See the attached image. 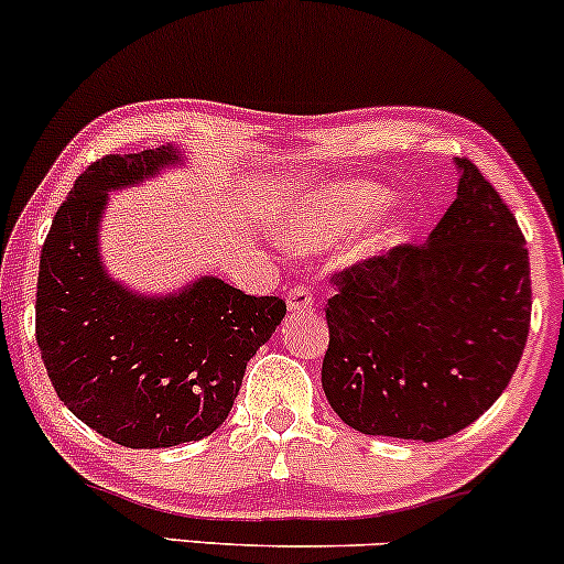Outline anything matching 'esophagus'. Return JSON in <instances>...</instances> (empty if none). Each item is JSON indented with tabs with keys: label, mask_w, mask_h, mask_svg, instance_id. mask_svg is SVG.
I'll use <instances>...</instances> for the list:
<instances>
[{
	"label": "esophagus",
	"mask_w": 564,
	"mask_h": 564,
	"mask_svg": "<svg viewBox=\"0 0 564 564\" xmlns=\"http://www.w3.org/2000/svg\"><path fill=\"white\" fill-rule=\"evenodd\" d=\"M286 302H289V313L294 315V313H307V310H313V294H310V289H304V286H296V289H291L289 291V296H286Z\"/></svg>",
	"instance_id": "obj_1"
}]
</instances>
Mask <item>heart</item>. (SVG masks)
<instances>
[{
	"label": "heart",
	"instance_id": "b5f03b06",
	"mask_svg": "<svg viewBox=\"0 0 564 564\" xmlns=\"http://www.w3.org/2000/svg\"><path fill=\"white\" fill-rule=\"evenodd\" d=\"M394 193L360 183L326 185L313 198L286 204L270 217L273 236L291 251H321L341 238L358 236L381 223L394 206ZM405 232L394 230L384 238L387 246L400 243Z\"/></svg>",
	"mask_w": 564,
	"mask_h": 564
}]
</instances>
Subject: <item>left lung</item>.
I'll return each instance as SVG.
<instances>
[{
  "label": "left lung",
  "mask_w": 564,
  "mask_h": 564,
  "mask_svg": "<svg viewBox=\"0 0 564 564\" xmlns=\"http://www.w3.org/2000/svg\"><path fill=\"white\" fill-rule=\"evenodd\" d=\"M430 241L334 278L323 392L364 435L435 440L480 419L517 371L530 262L509 206L467 159Z\"/></svg>",
  "instance_id": "obj_1"
}]
</instances>
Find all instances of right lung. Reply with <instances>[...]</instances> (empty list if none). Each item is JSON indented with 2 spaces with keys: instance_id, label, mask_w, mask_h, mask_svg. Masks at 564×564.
<instances>
[{
  "instance_id": "obj_1",
  "label": "right lung",
  "mask_w": 564,
  "mask_h": 564,
  "mask_svg": "<svg viewBox=\"0 0 564 564\" xmlns=\"http://www.w3.org/2000/svg\"><path fill=\"white\" fill-rule=\"evenodd\" d=\"M177 145L106 156L70 187L42 246L36 341L63 405L124 448H170L217 430L246 364L286 315L217 275L140 294L108 275L100 225L108 193L183 164Z\"/></svg>"
}]
</instances>
